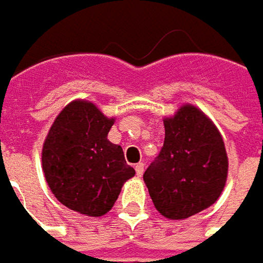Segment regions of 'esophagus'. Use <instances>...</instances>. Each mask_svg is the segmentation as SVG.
I'll list each match as a JSON object with an SVG mask.
<instances>
[{"label":"esophagus","mask_w":263,"mask_h":263,"mask_svg":"<svg viewBox=\"0 0 263 263\" xmlns=\"http://www.w3.org/2000/svg\"><path fill=\"white\" fill-rule=\"evenodd\" d=\"M135 170H136V174H138V177H141V176L144 174V162H139V163L135 166Z\"/></svg>","instance_id":"esophagus-1"}]
</instances>
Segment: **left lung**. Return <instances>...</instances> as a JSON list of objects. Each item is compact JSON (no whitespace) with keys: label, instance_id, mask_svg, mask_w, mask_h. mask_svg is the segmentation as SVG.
<instances>
[{"label":"left lung","instance_id":"8db88e82","mask_svg":"<svg viewBox=\"0 0 263 263\" xmlns=\"http://www.w3.org/2000/svg\"><path fill=\"white\" fill-rule=\"evenodd\" d=\"M165 141L144 174L157 212L184 219L212 206L229 173L222 136L212 119L192 104L163 118Z\"/></svg>","mask_w":263,"mask_h":263}]
</instances>
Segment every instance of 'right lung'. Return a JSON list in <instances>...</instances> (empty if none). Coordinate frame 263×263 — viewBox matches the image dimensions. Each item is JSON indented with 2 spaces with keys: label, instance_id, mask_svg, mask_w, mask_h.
<instances>
[{
  "label": "right lung",
  "instance_id": "obj_1",
  "mask_svg": "<svg viewBox=\"0 0 263 263\" xmlns=\"http://www.w3.org/2000/svg\"><path fill=\"white\" fill-rule=\"evenodd\" d=\"M114 122L86 100L71 101L54 119L42 147V170L51 192L68 209L103 216L135 176L121 145L107 139Z\"/></svg>",
  "mask_w": 263,
  "mask_h": 263
}]
</instances>
